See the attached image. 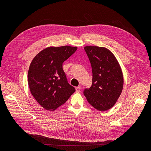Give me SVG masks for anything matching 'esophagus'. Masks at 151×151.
I'll list each match as a JSON object with an SVG mask.
<instances>
[{
  "label": "esophagus",
  "mask_w": 151,
  "mask_h": 151,
  "mask_svg": "<svg viewBox=\"0 0 151 151\" xmlns=\"http://www.w3.org/2000/svg\"><path fill=\"white\" fill-rule=\"evenodd\" d=\"M75 89H76V91L78 93V92H79L80 90H81V87H80V86H78V87H76L75 88Z\"/></svg>",
  "instance_id": "1"
}]
</instances>
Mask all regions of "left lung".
<instances>
[{
	"mask_svg": "<svg viewBox=\"0 0 151 151\" xmlns=\"http://www.w3.org/2000/svg\"><path fill=\"white\" fill-rule=\"evenodd\" d=\"M92 68L93 82L83 94L88 103L100 111L114 106L123 88V74L113 53L104 47H84Z\"/></svg>",
	"mask_w": 151,
	"mask_h": 151,
	"instance_id": "1",
	"label": "left lung"
}]
</instances>
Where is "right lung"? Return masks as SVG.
Returning <instances> with one entry per match:
<instances>
[{
  "instance_id": "add662e5",
  "label": "right lung",
  "mask_w": 151,
  "mask_h": 151,
  "mask_svg": "<svg viewBox=\"0 0 151 151\" xmlns=\"http://www.w3.org/2000/svg\"><path fill=\"white\" fill-rule=\"evenodd\" d=\"M78 49L70 46L50 47L33 59L28 72L30 91L35 100L48 111H54L75 91L67 80L63 63Z\"/></svg>"
}]
</instances>
